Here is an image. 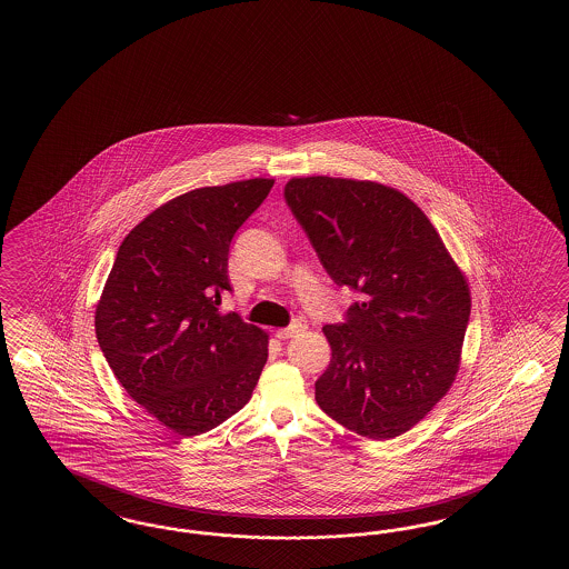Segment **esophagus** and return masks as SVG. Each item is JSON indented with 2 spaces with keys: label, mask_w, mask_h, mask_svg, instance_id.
<instances>
[{
  "label": "esophagus",
  "mask_w": 569,
  "mask_h": 569,
  "mask_svg": "<svg viewBox=\"0 0 569 569\" xmlns=\"http://www.w3.org/2000/svg\"><path fill=\"white\" fill-rule=\"evenodd\" d=\"M307 329V326H305V321H297V323H292L290 327H284V329H279L277 331V338L279 339H290L295 338V336H299V333H302Z\"/></svg>",
  "instance_id": "34e87169"
}]
</instances>
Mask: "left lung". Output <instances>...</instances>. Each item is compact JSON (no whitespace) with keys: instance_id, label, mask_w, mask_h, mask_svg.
I'll return each instance as SVG.
<instances>
[{"instance_id":"1","label":"left lung","mask_w":569,"mask_h":569,"mask_svg":"<svg viewBox=\"0 0 569 569\" xmlns=\"http://www.w3.org/2000/svg\"><path fill=\"white\" fill-rule=\"evenodd\" d=\"M284 197L329 277L362 292L348 323L323 327L331 362L315 399L358 436H402L460 370L468 279L421 207L395 187L317 174L292 177Z\"/></svg>"}]
</instances>
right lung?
I'll return each instance as SVG.
<instances>
[{
    "label": "right lung",
    "instance_id": "1",
    "mask_svg": "<svg viewBox=\"0 0 569 569\" xmlns=\"http://www.w3.org/2000/svg\"><path fill=\"white\" fill-rule=\"evenodd\" d=\"M274 179L179 194L121 242L96 307V333L121 387L160 425L199 436L252 399L268 333L221 313L231 238Z\"/></svg>",
    "mask_w": 569,
    "mask_h": 569
}]
</instances>
